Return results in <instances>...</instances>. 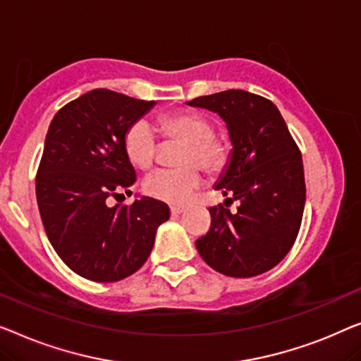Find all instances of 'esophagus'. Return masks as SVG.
<instances>
[{
    "label": "esophagus",
    "instance_id": "1",
    "mask_svg": "<svg viewBox=\"0 0 361 361\" xmlns=\"http://www.w3.org/2000/svg\"><path fill=\"white\" fill-rule=\"evenodd\" d=\"M183 211H185V207H183V206H178V204L170 206V212H171V214H181Z\"/></svg>",
    "mask_w": 361,
    "mask_h": 361
}]
</instances>
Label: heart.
<instances>
[{
  "label": "heart",
  "mask_w": 361,
  "mask_h": 361,
  "mask_svg": "<svg viewBox=\"0 0 361 361\" xmlns=\"http://www.w3.org/2000/svg\"><path fill=\"white\" fill-rule=\"evenodd\" d=\"M159 130L164 139L181 140V169L159 170L144 181V191L155 200L181 204L186 202L201 183V170L214 173L227 159L226 140L212 132V123L196 111H173L159 118ZM124 152L130 164L149 170L155 164L159 139L149 121L137 119L124 134Z\"/></svg>",
  "instance_id": "b5f03b06"
}]
</instances>
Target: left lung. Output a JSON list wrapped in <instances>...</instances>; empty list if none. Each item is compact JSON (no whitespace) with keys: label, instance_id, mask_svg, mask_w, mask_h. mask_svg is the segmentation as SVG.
<instances>
[{"label":"left lung","instance_id":"left-lung-1","mask_svg":"<svg viewBox=\"0 0 361 361\" xmlns=\"http://www.w3.org/2000/svg\"><path fill=\"white\" fill-rule=\"evenodd\" d=\"M188 104L226 121L233 150L214 188L238 201L235 212L209 207L211 227L196 240L197 252L222 275H262L286 257L301 227L306 183L299 147L276 106L260 94L227 90Z\"/></svg>","mask_w":361,"mask_h":361}]
</instances>
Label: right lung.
Masks as SVG:
<instances>
[{
  "mask_svg": "<svg viewBox=\"0 0 361 361\" xmlns=\"http://www.w3.org/2000/svg\"><path fill=\"white\" fill-rule=\"evenodd\" d=\"M154 104L98 88L65 104L49 126L35 175L40 219L57 255L86 280L111 283L135 273L170 217L154 197L106 204L121 191L130 195L135 170L124 134Z\"/></svg>",
  "mask_w": 361,
  "mask_h": 361,
  "instance_id": "right-lung-1",
  "label": "right lung"
}]
</instances>
